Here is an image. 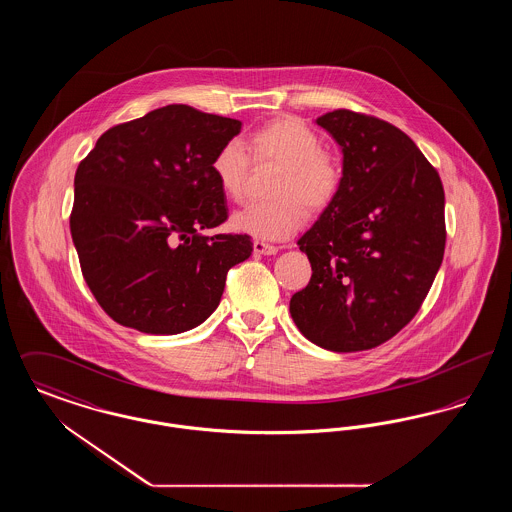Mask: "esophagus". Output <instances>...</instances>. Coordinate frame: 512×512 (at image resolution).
Here are the masks:
<instances>
[{
	"label": "esophagus",
	"mask_w": 512,
	"mask_h": 512,
	"mask_svg": "<svg viewBox=\"0 0 512 512\" xmlns=\"http://www.w3.org/2000/svg\"><path fill=\"white\" fill-rule=\"evenodd\" d=\"M253 251L257 255H276L278 253V247L276 245L265 244V242H255L253 244Z\"/></svg>",
	"instance_id": "obj_1"
}]
</instances>
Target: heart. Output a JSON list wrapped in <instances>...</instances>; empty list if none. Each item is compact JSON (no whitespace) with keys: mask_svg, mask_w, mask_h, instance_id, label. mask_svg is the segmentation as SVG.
Here are the masks:
<instances>
[{"mask_svg":"<svg viewBox=\"0 0 512 512\" xmlns=\"http://www.w3.org/2000/svg\"><path fill=\"white\" fill-rule=\"evenodd\" d=\"M247 147L257 161H274L282 171L272 190L278 199L249 203L232 215V228L240 234L265 242L286 240L305 222L302 204L309 213H318L340 192V165L324 153L317 132L303 122H270L249 136ZM247 171L249 155L240 140L224 142L211 161V172L228 199L242 197Z\"/></svg>","mask_w":512,"mask_h":512,"instance_id":"1","label":"heart"}]
</instances>
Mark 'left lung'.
<instances>
[{"label": "left lung", "mask_w": 512, "mask_h": 512, "mask_svg": "<svg viewBox=\"0 0 512 512\" xmlns=\"http://www.w3.org/2000/svg\"><path fill=\"white\" fill-rule=\"evenodd\" d=\"M340 146L336 199L297 240L313 268L290 313L299 332L338 353L393 338L418 313L445 249L436 169L393 124L347 109L317 119Z\"/></svg>", "instance_id": "1"}]
</instances>
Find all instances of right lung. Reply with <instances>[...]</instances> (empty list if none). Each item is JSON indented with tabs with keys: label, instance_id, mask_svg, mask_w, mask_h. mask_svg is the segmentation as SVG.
Segmentation results:
<instances>
[{
	"label": "right lung",
	"instance_id": "add662e5",
	"mask_svg": "<svg viewBox=\"0 0 512 512\" xmlns=\"http://www.w3.org/2000/svg\"><path fill=\"white\" fill-rule=\"evenodd\" d=\"M242 122L172 103L101 134L74 176L71 234L103 311L144 334L172 336L219 307L226 272L249 259L211 172Z\"/></svg>",
	"mask_w": 512,
	"mask_h": 512
}]
</instances>
